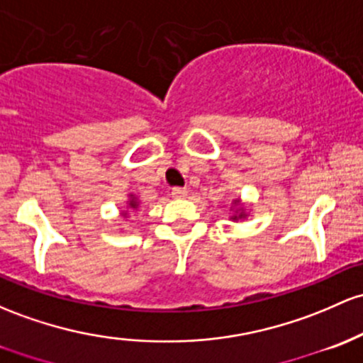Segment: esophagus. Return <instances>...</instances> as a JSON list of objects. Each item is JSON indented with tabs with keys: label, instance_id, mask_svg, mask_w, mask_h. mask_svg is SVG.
I'll list each match as a JSON object with an SVG mask.
<instances>
[{
	"label": "esophagus",
	"instance_id": "obj_1",
	"mask_svg": "<svg viewBox=\"0 0 363 363\" xmlns=\"http://www.w3.org/2000/svg\"><path fill=\"white\" fill-rule=\"evenodd\" d=\"M188 196V189L186 188H172V198H186Z\"/></svg>",
	"mask_w": 363,
	"mask_h": 363
}]
</instances>
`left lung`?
Wrapping results in <instances>:
<instances>
[{"label": "left lung", "instance_id": "obj_1", "mask_svg": "<svg viewBox=\"0 0 363 363\" xmlns=\"http://www.w3.org/2000/svg\"><path fill=\"white\" fill-rule=\"evenodd\" d=\"M230 210H233V215L229 217L230 220L238 222V220H245V218L248 217V213H246V206L242 205L240 198H234L233 205H230Z\"/></svg>", "mask_w": 363, "mask_h": 363}]
</instances>
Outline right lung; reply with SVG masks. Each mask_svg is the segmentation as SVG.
Here are the masks:
<instances>
[{"instance_id": "1", "label": "right lung", "mask_w": 363, "mask_h": 363, "mask_svg": "<svg viewBox=\"0 0 363 363\" xmlns=\"http://www.w3.org/2000/svg\"><path fill=\"white\" fill-rule=\"evenodd\" d=\"M138 208H139V200H138L136 196H134V194H129V201H127L125 210H122V215L127 218L130 213L136 212Z\"/></svg>"}]
</instances>
